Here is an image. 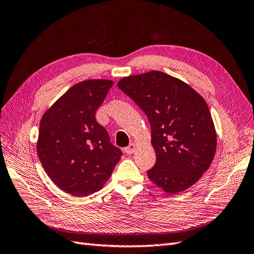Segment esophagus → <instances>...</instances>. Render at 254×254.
<instances>
[{
    "instance_id": "obj_1",
    "label": "esophagus",
    "mask_w": 254,
    "mask_h": 254,
    "mask_svg": "<svg viewBox=\"0 0 254 254\" xmlns=\"http://www.w3.org/2000/svg\"><path fill=\"white\" fill-rule=\"evenodd\" d=\"M135 151H136V146L134 143H129L127 147L125 148V152L127 154H133Z\"/></svg>"
}]
</instances>
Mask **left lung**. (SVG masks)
<instances>
[{
  "label": "left lung",
  "instance_id": "8db88e82",
  "mask_svg": "<svg viewBox=\"0 0 254 254\" xmlns=\"http://www.w3.org/2000/svg\"><path fill=\"white\" fill-rule=\"evenodd\" d=\"M119 89L146 114L156 163L149 179L166 192L193 185L211 166L217 137L204 99L190 85L161 71L123 77Z\"/></svg>",
  "mask_w": 254,
  "mask_h": 254
}]
</instances>
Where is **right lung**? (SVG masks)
Masks as SVG:
<instances>
[{
  "label": "right lung",
  "mask_w": 254,
  "mask_h": 254,
  "mask_svg": "<svg viewBox=\"0 0 254 254\" xmlns=\"http://www.w3.org/2000/svg\"><path fill=\"white\" fill-rule=\"evenodd\" d=\"M113 85L108 79L77 83L41 118L38 157L55 185L73 197L100 190L122 155L96 120Z\"/></svg>",
  "instance_id": "add662e5"
}]
</instances>
